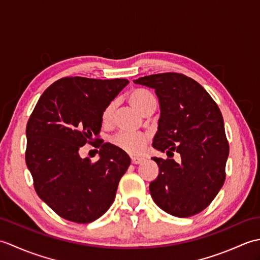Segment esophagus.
Returning a JSON list of instances; mask_svg holds the SVG:
<instances>
[{"label":"esophagus","instance_id":"34e87169","mask_svg":"<svg viewBox=\"0 0 260 260\" xmlns=\"http://www.w3.org/2000/svg\"><path fill=\"white\" fill-rule=\"evenodd\" d=\"M145 158H143V157H136V156H133L132 157V163L133 164H141L143 161H144Z\"/></svg>","mask_w":260,"mask_h":260}]
</instances>
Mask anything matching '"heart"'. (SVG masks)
Segmentation results:
<instances>
[{
  "mask_svg": "<svg viewBox=\"0 0 260 260\" xmlns=\"http://www.w3.org/2000/svg\"><path fill=\"white\" fill-rule=\"evenodd\" d=\"M128 102L133 107L144 114L148 108L156 105V99L152 92L145 89H134L128 93ZM115 112V103L110 102L103 110L102 119L104 123H108L112 119ZM114 144L120 150L129 154H140L144 150L147 143V136L144 134H131L121 132L113 139Z\"/></svg>",
  "mask_w": 260,
  "mask_h": 260,
  "instance_id": "heart-1",
  "label": "heart"
}]
</instances>
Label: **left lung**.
<instances>
[{
    "label": "left lung",
    "instance_id": "left-lung-1",
    "mask_svg": "<svg viewBox=\"0 0 260 260\" xmlns=\"http://www.w3.org/2000/svg\"><path fill=\"white\" fill-rule=\"evenodd\" d=\"M135 84L155 89L161 116L153 147L173 158L152 157L158 167L150 183L154 202L179 218L206 209L225 180L229 144L221 112L204 88L190 77L176 73L141 77Z\"/></svg>",
    "mask_w": 260,
    "mask_h": 260
}]
</instances>
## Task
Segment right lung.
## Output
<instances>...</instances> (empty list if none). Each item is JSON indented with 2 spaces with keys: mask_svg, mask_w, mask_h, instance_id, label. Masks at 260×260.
<instances>
[{
  "mask_svg": "<svg viewBox=\"0 0 260 260\" xmlns=\"http://www.w3.org/2000/svg\"><path fill=\"white\" fill-rule=\"evenodd\" d=\"M127 79L66 77L49 86L26 124V167L37 194L60 217L89 223L115 200L131 158L110 143L99 142L100 159H81L86 142L96 144L105 107Z\"/></svg>",
  "mask_w": 260,
  "mask_h": 260,
  "instance_id": "right-lung-1",
  "label": "right lung"
}]
</instances>
